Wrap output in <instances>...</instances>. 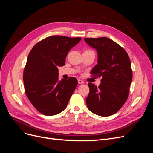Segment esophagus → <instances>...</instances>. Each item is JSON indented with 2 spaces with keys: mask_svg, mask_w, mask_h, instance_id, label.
Listing matches in <instances>:
<instances>
[{
  "mask_svg": "<svg viewBox=\"0 0 153 153\" xmlns=\"http://www.w3.org/2000/svg\"><path fill=\"white\" fill-rule=\"evenodd\" d=\"M78 84H84V81L82 80H80V79H78Z\"/></svg>",
  "mask_w": 153,
  "mask_h": 153,
  "instance_id": "1",
  "label": "esophagus"
}]
</instances>
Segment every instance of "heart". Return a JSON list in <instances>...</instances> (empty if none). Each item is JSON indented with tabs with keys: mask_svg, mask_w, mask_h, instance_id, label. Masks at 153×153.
Listing matches in <instances>:
<instances>
[{
	"mask_svg": "<svg viewBox=\"0 0 153 153\" xmlns=\"http://www.w3.org/2000/svg\"><path fill=\"white\" fill-rule=\"evenodd\" d=\"M85 51H91V50H85Z\"/></svg>",
	"mask_w": 153,
	"mask_h": 153,
	"instance_id": "heart-1",
	"label": "heart"
}]
</instances>
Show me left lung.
Listing matches in <instances>:
<instances>
[{"label": "left lung", "mask_w": 153, "mask_h": 153, "mask_svg": "<svg viewBox=\"0 0 153 153\" xmlns=\"http://www.w3.org/2000/svg\"><path fill=\"white\" fill-rule=\"evenodd\" d=\"M84 40L98 53V64L91 73L102 77L98 87L88 84L87 108L100 116H110L118 112L128 98L133 76L130 59L123 47L108 38Z\"/></svg>", "instance_id": "1"}]
</instances>
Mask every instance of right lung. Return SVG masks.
<instances>
[{
	"mask_svg": "<svg viewBox=\"0 0 153 153\" xmlns=\"http://www.w3.org/2000/svg\"><path fill=\"white\" fill-rule=\"evenodd\" d=\"M81 39L51 36L36 43L29 52L23 74L25 92L42 114L56 115L66 108L78 81L75 77L59 81L57 67L65 64L69 50Z\"/></svg>",
	"mask_w": 153,
	"mask_h": 153,
	"instance_id": "1",
	"label": "right lung"
}]
</instances>
